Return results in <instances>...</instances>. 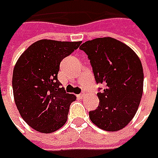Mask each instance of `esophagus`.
<instances>
[{"label":"esophagus","instance_id":"34e87169","mask_svg":"<svg viewBox=\"0 0 158 158\" xmlns=\"http://www.w3.org/2000/svg\"><path fill=\"white\" fill-rule=\"evenodd\" d=\"M77 97H78L79 98H81V99H82V98H83L85 97V94H84V93H81V94L77 95Z\"/></svg>","mask_w":158,"mask_h":158}]
</instances>
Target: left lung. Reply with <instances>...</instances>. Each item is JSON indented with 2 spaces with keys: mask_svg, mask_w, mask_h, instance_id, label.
Listing matches in <instances>:
<instances>
[{
  "mask_svg": "<svg viewBox=\"0 0 158 158\" xmlns=\"http://www.w3.org/2000/svg\"><path fill=\"white\" fill-rule=\"evenodd\" d=\"M88 55L97 83L99 105L89 112L97 127L106 131L122 129L134 118L143 90V69L136 53L112 38H98L80 46ZM100 90V89H99Z\"/></svg>",
  "mask_w": 158,
  "mask_h": 158,
  "instance_id": "1",
  "label": "left lung"
}]
</instances>
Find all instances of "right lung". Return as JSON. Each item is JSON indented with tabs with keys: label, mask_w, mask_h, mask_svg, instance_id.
<instances>
[{
	"label": "right lung",
	"mask_w": 158,
	"mask_h": 158,
	"mask_svg": "<svg viewBox=\"0 0 158 158\" xmlns=\"http://www.w3.org/2000/svg\"><path fill=\"white\" fill-rule=\"evenodd\" d=\"M81 43L39 40L16 61L12 77L15 106L31 128L49 134L66 123L69 106L76 97L61 88L58 72L61 60Z\"/></svg>",
	"instance_id": "1"
}]
</instances>
